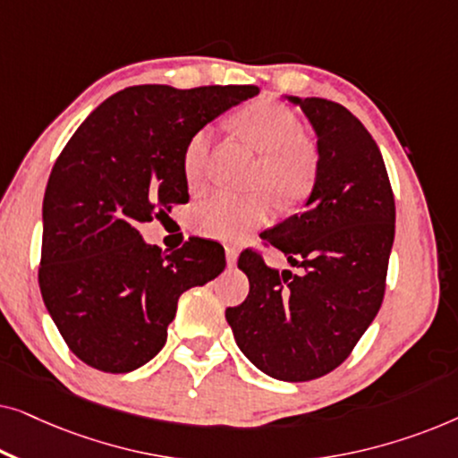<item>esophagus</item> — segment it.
<instances>
[{
    "label": "esophagus",
    "mask_w": 458,
    "mask_h": 458,
    "mask_svg": "<svg viewBox=\"0 0 458 458\" xmlns=\"http://www.w3.org/2000/svg\"><path fill=\"white\" fill-rule=\"evenodd\" d=\"M237 248L235 246H231V243H227V246H225V256H227V265L229 267H233L235 262H237Z\"/></svg>",
    "instance_id": "34e87169"
}]
</instances>
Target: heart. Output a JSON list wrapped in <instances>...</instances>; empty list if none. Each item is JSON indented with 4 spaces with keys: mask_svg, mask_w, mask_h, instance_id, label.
<instances>
[{
    "mask_svg": "<svg viewBox=\"0 0 458 458\" xmlns=\"http://www.w3.org/2000/svg\"><path fill=\"white\" fill-rule=\"evenodd\" d=\"M240 133L259 149L252 191H216L193 208L199 233L235 240L273 216L276 196L281 206H296L309 198L318 177V152L304 140L302 123L290 108L273 99H256L235 112ZM212 131L198 129L185 143L183 174L190 187L202 185L208 171Z\"/></svg>",
    "mask_w": 458,
    "mask_h": 458,
    "instance_id": "b5f03b06",
    "label": "heart"
}]
</instances>
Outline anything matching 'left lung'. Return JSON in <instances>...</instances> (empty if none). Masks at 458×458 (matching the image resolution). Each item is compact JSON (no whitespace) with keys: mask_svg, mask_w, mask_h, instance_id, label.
<instances>
[{"mask_svg":"<svg viewBox=\"0 0 458 458\" xmlns=\"http://www.w3.org/2000/svg\"><path fill=\"white\" fill-rule=\"evenodd\" d=\"M287 99L315 129L318 177L306 208L262 240L300 271H277L254 250L242 252L250 293L225 317L262 373L310 381L340 367L377 315L396 206L377 143L352 112L323 98Z\"/></svg>","mask_w":458,"mask_h":458,"instance_id":"obj_1","label":"left lung"}]
</instances>
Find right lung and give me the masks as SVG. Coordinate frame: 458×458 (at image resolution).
<instances>
[{
  "label": "right lung",
  "instance_id": "1",
  "mask_svg": "<svg viewBox=\"0 0 458 458\" xmlns=\"http://www.w3.org/2000/svg\"><path fill=\"white\" fill-rule=\"evenodd\" d=\"M254 85H135L99 104L62 149L43 198L39 287L74 356L104 373L146 365L185 290L225 268L221 243L190 237L162 252L140 223L190 199L183 149Z\"/></svg>",
  "mask_w": 458,
  "mask_h": 458
}]
</instances>
